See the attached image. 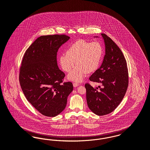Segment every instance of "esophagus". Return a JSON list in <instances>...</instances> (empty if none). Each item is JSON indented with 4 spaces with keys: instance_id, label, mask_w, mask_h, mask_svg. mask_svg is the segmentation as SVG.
<instances>
[{
    "instance_id": "obj_1",
    "label": "esophagus",
    "mask_w": 150,
    "mask_h": 150,
    "mask_svg": "<svg viewBox=\"0 0 150 150\" xmlns=\"http://www.w3.org/2000/svg\"><path fill=\"white\" fill-rule=\"evenodd\" d=\"M79 86V84H78V83H73V86L74 87H78Z\"/></svg>"
}]
</instances>
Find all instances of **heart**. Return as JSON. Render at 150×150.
Listing matches in <instances>:
<instances>
[{"instance_id":"heart-1","label":"heart","mask_w":150,"mask_h":150,"mask_svg":"<svg viewBox=\"0 0 150 150\" xmlns=\"http://www.w3.org/2000/svg\"><path fill=\"white\" fill-rule=\"evenodd\" d=\"M103 56V49L99 42H88L79 40L70 46L66 52V55H61L59 62L62 70L70 72L67 76L69 80L75 82L81 81L87 73L90 74L98 69Z\"/></svg>"}]
</instances>
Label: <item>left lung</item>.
<instances>
[{
	"label": "left lung",
	"instance_id": "obj_1",
	"mask_svg": "<svg viewBox=\"0 0 150 150\" xmlns=\"http://www.w3.org/2000/svg\"><path fill=\"white\" fill-rule=\"evenodd\" d=\"M101 35L105 55L100 68L89 78L91 81L100 83L101 86L95 88L88 83L85 84L88 108L98 115H108L115 110L122 101L129 84L123 53L110 37L104 33Z\"/></svg>",
	"mask_w": 150,
	"mask_h": 150
}]
</instances>
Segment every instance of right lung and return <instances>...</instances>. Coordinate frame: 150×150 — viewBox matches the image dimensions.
<instances>
[{"mask_svg": "<svg viewBox=\"0 0 150 150\" xmlns=\"http://www.w3.org/2000/svg\"><path fill=\"white\" fill-rule=\"evenodd\" d=\"M69 39L64 35L40 36L26 50L22 61L19 81L23 92L45 116L60 114L73 90L71 82L62 83L65 74L57 61L59 48Z\"/></svg>", "mask_w": 150, "mask_h": 150, "instance_id": "obj_1", "label": "right lung"}]
</instances>
